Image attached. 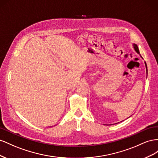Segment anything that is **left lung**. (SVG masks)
<instances>
[{
	"mask_svg": "<svg viewBox=\"0 0 158 158\" xmlns=\"http://www.w3.org/2000/svg\"><path fill=\"white\" fill-rule=\"evenodd\" d=\"M133 48H134V50H135V52H136L138 54H139V56H140L142 58V57L141 56V55L140 54H139V49H138V46H137V45L136 44H133ZM143 59V58H142ZM144 64H145V65H146V73H147V71H148V69H147V65H146V63L144 61Z\"/></svg>",
	"mask_w": 158,
	"mask_h": 158,
	"instance_id": "left-lung-1",
	"label": "left lung"
}]
</instances>
